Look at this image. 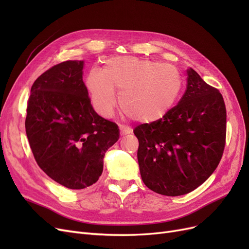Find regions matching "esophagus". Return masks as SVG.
I'll return each instance as SVG.
<instances>
[{
    "label": "esophagus",
    "mask_w": 249,
    "mask_h": 249,
    "mask_svg": "<svg viewBox=\"0 0 249 249\" xmlns=\"http://www.w3.org/2000/svg\"><path fill=\"white\" fill-rule=\"evenodd\" d=\"M119 130H120V135H127L132 133L131 127L125 126V125H119Z\"/></svg>",
    "instance_id": "1"
}]
</instances>
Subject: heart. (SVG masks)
Returning <instances> with one entry per match:
<instances>
[{
  "mask_svg": "<svg viewBox=\"0 0 249 249\" xmlns=\"http://www.w3.org/2000/svg\"><path fill=\"white\" fill-rule=\"evenodd\" d=\"M86 88L102 116L109 117L114 112L116 88L120 91V109L133 119L152 123L163 117L175 104L182 79L172 65L122 56L109 59L104 70L94 67L90 71Z\"/></svg>",
  "mask_w": 249,
  "mask_h": 249,
  "instance_id": "heart-1",
  "label": "heart"
}]
</instances>
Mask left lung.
<instances>
[{"label":"left lung","mask_w":249,"mask_h":249,"mask_svg":"<svg viewBox=\"0 0 249 249\" xmlns=\"http://www.w3.org/2000/svg\"><path fill=\"white\" fill-rule=\"evenodd\" d=\"M177 106L134 129L143 183L156 193L178 196L205 183L219 164L227 137V109L219 90L192 69Z\"/></svg>","instance_id":"left-lung-1"}]
</instances>
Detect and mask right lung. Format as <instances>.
Segmentation results:
<instances>
[{"label": "right lung", "instance_id": "right-lung-1", "mask_svg": "<svg viewBox=\"0 0 249 249\" xmlns=\"http://www.w3.org/2000/svg\"><path fill=\"white\" fill-rule=\"evenodd\" d=\"M84 62L70 60L44 71L31 87L25 122L38 166L70 189L97 182L119 129L93 110L83 82Z\"/></svg>", "mask_w": 249, "mask_h": 249}]
</instances>
